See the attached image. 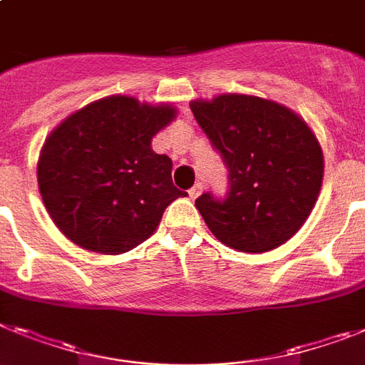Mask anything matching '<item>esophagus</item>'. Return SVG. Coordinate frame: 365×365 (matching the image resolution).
I'll return each mask as SVG.
<instances>
[{
    "label": "esophagus",
    "mask_w": 365,
    "mask_h": 365,
    "mask_svg": "<svg viewBox=\"0 0 365 365\" xmlns=\"http://www.w3.org/2000/svg\"><path fill=\"white\" fill-rule=\"evenodd\" d=\"M201 192H203V188H201V185H195V186H192V188L188 190V195H190V199H197L199 195H201Z\"/></svg>",
    "instance_id": "esophagus-1"
}]
</instances>
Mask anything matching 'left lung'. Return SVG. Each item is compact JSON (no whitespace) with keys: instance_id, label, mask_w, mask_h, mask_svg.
<instances>
[{"instance_id":"left-lung-1","label":"left lung","mask_w":365,"mask_h":365,"mask_svg":"<svg viewBox=\"0 0 365 365\" xmlns=\"http://www.w3.org/2000/svg\"><path fill=\"white\" fill-rule=\"evenodd\" d=\"M229 168L223 201L203 194L195 207L214 236L242 253H266L304 225L323 185V151L292 108L247 93L190 103Z\"/></svg>"}]
</instances>
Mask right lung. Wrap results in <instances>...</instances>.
Instances as JSON below:
<instances>
[{
    "mask_svg": "<svg viewBox=\"0 0 365 365\" xmlns=\"http://www.w3.org/2000/svg\"><path fill=\"white\" fill-rule=\"evenodd\" d=\"M171 103L107 96L49 133L36 164L43 207L62 235L101 255L135 249L157 230L177 197L171 158L153 136L177 118Z\"/></svg>",
    "mask_w": 365,
    "mask_h": 365,
    "instance_id": "right-lung-1",
    "label": "right lung"
}]
</instances>
